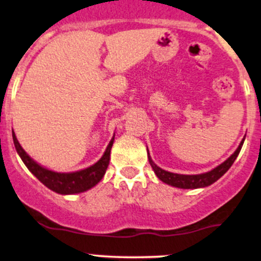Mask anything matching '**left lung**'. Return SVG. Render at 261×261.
I'll list each match as a JSON object with an SVG mask.
<instances>
[{
	"label": "left lung",
	"mask_w": 261,
	"mask_h": 261,
	"mask_svg": "<svg viewBox=\"0 0 261 261\" xmlns=\"http://www.w3.org/2000/svg\"><path fill=\"white\" fill-rule=\"evenodd\" d=\"M244 144V139L242 140L240 142L239 147L237 148V151L231 154L230 157L219 165L218 167H216L214 170L210 171V172H205L202 174H178V173H172L168 172V171L162 170L160 168L159 166L156 165L152 161V159L150 157V153H148V161H150L151 167H152L153 172L156 173V176L161 179L162 182L167 183V185L173 186V187H178V188H185V190H193V188H203L207 187V186H211L212 183H214L216 181H218L220 177L223 176L229 168L231 167L236 159L239 154L240 150H242V146Z\"/></svg>",
	"instance_id": "8db88e82"
}]
</instances>
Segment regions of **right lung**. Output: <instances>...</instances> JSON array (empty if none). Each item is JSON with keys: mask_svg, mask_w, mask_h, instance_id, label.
<instances>
[{"mask_svg": "<svg viewBox=\"0 0 261 261\" xmlns=\"http://www.w3.org/2000/svg\"><path fill=\"white\" fill-rule=\"evenodd\" d=\"M12 137H13V144L16 147L17 152H18L19 157L28 170L32 172L37 178L41 181L45 187L49 190L57 192L59 194H75L80 193V192H85L94 186L98 185L104 177L107 168L109 166V161H110V151L114 144V137L111 141L109 142L107 150H105L104 154L98 162L94 163L90 167L85 168V170L76 171V172L70 173H61V172H54V171L47 170V168L42 167L38 165L34 160L31 159L25 151L19 145L18 140H17L16 135H14L12 130Z\"/></svg>", "mask_w": 261, "mask_h": 261, "instance_id": "obj_1", "label": "right lung"}]
</instances>
